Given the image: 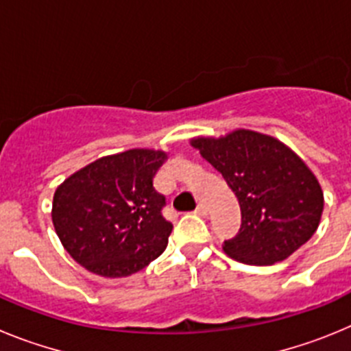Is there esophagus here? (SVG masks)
I'll use <instances>...</instances> for the list:
<instances>
[{
  "instance_id": "esophagus-1",
  "label": "esophagus",
  "mask_w": 351,
  "mask_h": 351,
  "mask_svg": "<svg viewBox=\"0 0 351 351\" xmlns=\"http://www.w3.org/2000/svg\"><path fill=\"white\" fill-rule=\"evenodd\" d=\"M195 213L198 214V216H207V213H209V209H207V206L204 202H200L197 206V209H195Z\"/></svg>"
}]
</instances>
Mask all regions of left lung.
<instances>
[{"label":"left lung","mask_w":351,"mask_h":351,"mask_svg":"<svg viewBox=\"0 0 351 351\" xmlns=\"http://www.w3.org/2000/svg\"><path fill=\"white\" fill-rule=\"evenodd\" d=\"M191 145L221 172L241 206V228L223 243L226 255L250 265H271L313 237L324 193L291 149L250 130L221 138H195Z\"/></svg>","instance_id":"8db88e82"}]
</instances>
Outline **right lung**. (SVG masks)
Masks as SVG:
<instances>
[{"label":"right lung","instance_id":"add662e5","mask_svg":"<svg viewBox=\"0 0 351 351\" xmlns=\"http://www.w3.org/2000/svg\"><path fill=\"white\" fill-rule=\"evenodd\" d=\"M165 158L130 149L93 161L56 190L52 223L71 258L98 276L123 278L163 253L173 226L154 176Z\"/></svg>","mask_w":351,"mask_h":351}]
</instances>
